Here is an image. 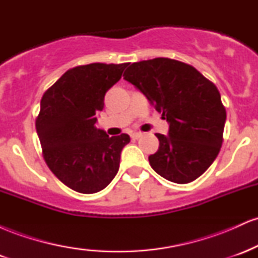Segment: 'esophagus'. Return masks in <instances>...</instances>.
Wrapping results in <instances>:
<instances>
[{
  "instance_id": "esophagus-1",
  "label": "esophagus",
  "mask_w": 258,
  "mask_h": 258,
  "mask_svg": "<svg viewBox=\"0 0 258 258\" xmlns=\"http://www.w3.org/2000/svg\"><path fill=\"white\" fill-rule=\"evenodd\" d=\"M131 137H132L133 139H138V138L142 137V133H141V132H135V133H132Z\"/></svg>"
}]
</instances>
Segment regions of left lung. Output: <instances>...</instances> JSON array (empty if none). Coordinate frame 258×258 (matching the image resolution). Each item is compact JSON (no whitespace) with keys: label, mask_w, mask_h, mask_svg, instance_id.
<instances>
[{"label":"left lung","mask_w":258,"mask_h":258,"mask_svg":"<svg viewBox=\"0 0 258 258\" xmlns=\"http://www.w3.org/2000/svg\"><path fill=\"white\" fill-rule=\"evenodd\" d=\"M123 79L139 90L167 121L156 133L159 149L150 166L170 182H193L211 166L223 142L226 109L217 87L191 65L155 58L130 65Z\"/></svg>","instance_id":"left-lung-1"}]
</instances>
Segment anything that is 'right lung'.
<instances>
[{
	"instance_id": "add662e5",
	"label": "right lung",
	"mask_w": 258,
	"mask_h": 258,
	"mask_svg": "<svg viewBox=\"0 0 258 258\" xmlns=\"http://www.w3.org/2000/svg\"><path fill=\"white\" fill-rule=\"evenodd\" d=\"M126 64L93 63L68 70L44 92L36 132L43 158L57 178L73 190L93 194L116 176L130 136L109 137L97 128L104 96Z\"/></svg>"
}]
</instances>
